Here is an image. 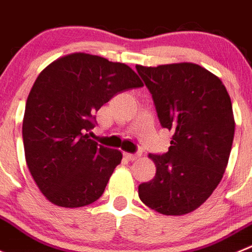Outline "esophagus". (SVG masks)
Returning a JSON list of instances; mask_svg holds the SVG:
<instances>
[{
	"label": "esophagus",
	"instance_id": "obj_1",
	"mask_svg": "<svg viewBox=\"0 0 252 252\" xmlns=\"http://www.w3.org/2000/svg\"><path fill=\"white\" fill-rule=\"evenodd\" d=\"M124 157L128 160H135L140 157L139 153H124Z\"/></svg>",
	"mask_w": 252,
	"mask_h": 252
}]
</instances>
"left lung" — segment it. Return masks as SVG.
Masks as SVG:
<instances>
[{"label":"left lung","instance_id":"obj_1","mask_svg":"<svg viewBox=\"0 0 252 252\" xmlns=\"http://www.w3.org/2000/svg\"><path fill=\"white\" fill-rule=\"evenodd\" d=\"M135 69L152 94L160 126L173 131L168 152L149 154L157 172L139 185V198L162 215L189 214L225 173L235 134L230 95L216 75L191 63Z\"/></svg>","mask_w":252,"mask_h":252}]
</instances>
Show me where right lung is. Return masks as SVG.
I'll use <instances>...</instances> for the list:
<instances>
[{
  "label": "right lung",
  "instance_id": "add662e5",
  "mask_svg": "<svg viewBox=\"0 0 252 252\" xmlns=\"http://www.w3.org/2000/svg\"><path fill=\"white\" fill-rule=\"evenodd\" d=\"M140 87L128 65L89 54L64 56L40 72L26 101L22 138L27 167L50 202L75 208L100 198L123 154L88 133L104 104Z\"/></svg>",
  "mask_w": 252,
  "mask_h": 252
}]
</instances>
